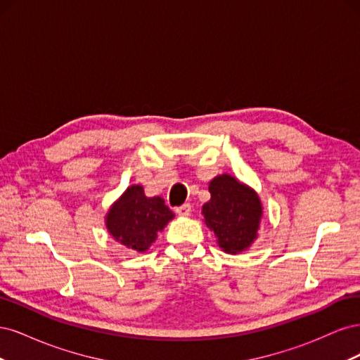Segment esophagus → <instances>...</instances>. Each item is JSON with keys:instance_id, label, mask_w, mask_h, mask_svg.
<instances>
[{"instance_id": "34e87169", "label": "esophagus", "mask_w": 360, "mask_h": 360, "mask_svg": "<svg viewBox=\"0 0 360 360\" xmlns=\"http://www.w3.org/2000/svg\"><path fill=\"white\" fill-rule=\"evenodd\" d=\"M176 213H177V214H180V216H189V214H191V204L184 202L183 205L177 207V209H176Z\"/></svg>"}]
</instances>
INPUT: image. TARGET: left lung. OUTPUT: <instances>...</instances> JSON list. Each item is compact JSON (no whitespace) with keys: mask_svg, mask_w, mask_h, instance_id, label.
Here are the masks:
<instances>
[{"mask_svg":"<svg viewBox=\"0 0 360 360\" xmlns=\"http://www.w3.org/2000/svg\"><path fill=\"white\" fill-rule=\"evenodd\" d=\"M209 192L210 201L201 212L204 224L214 233L225 254H242L258 237L263 217L258 193L230 174L216 176L209 183Z\"/></svg>","mask_w":360,"mask_h":360,"instance_id":"8db88e82","label":"left lung"}]
</instances>
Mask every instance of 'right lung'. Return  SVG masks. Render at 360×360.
Instances as JSON below:
<instances>
[{
  "instance_id": "1",
  "label": "right lung",
  "mask_w": 360,
  "mask_h": 360,
  "mask_svg": "<svg viewBox=\"0 0 360 360\" xmlns=\"http://www.w3.org/2000/svg\"><path fill=\"white\" fill-rule=\"evenodd\" d=\"M174 216L162 197H147L141 184H132L112 202L105 225L115 242L146 252Z\"/></svg>"
}]
</instances>
